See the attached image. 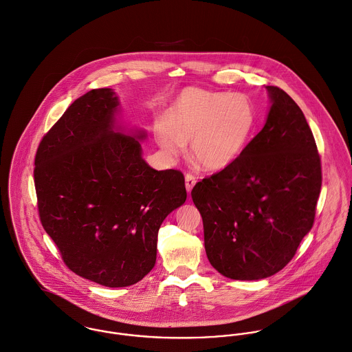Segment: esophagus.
I'll list each match as a JSON object with an SVG mask.
<instances>
[{
	"label": "esophagus",
	"mask_w": 352,
	"mask_h": 352,
	"mask_svg": "<svg viewBox=\"0 0 352 352\" xmlns=\"http://www.w3.org/2000/svg\"><path fill=\"white\" fill-rule=\"evenodd\" d=\"M196 178L192 175V174H186L185 175V186H186V192L190 195L192 193V190H193V188H195V185H196Z\"/></svg>",
	"instance_id": "obj_1"
}]
</instances>
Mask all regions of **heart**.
I'll list each match as a JSON object with an SVG mask.
<instances>
[{"instance_id":"1","label":"heart","mask_w":352,"mask_h":352,"mask_svg":"<svg viewBox=\"0 0 352 352\" xmlns=\"http://www.w3.org/2000/svg\"><path fill=\"white\" fill-rule=\"evenodd\" d=\"M153 136L170 157L181 156L190 144L192 157L208 171L234 164L252 140L257 113L241 94L189 87L170 103Z\"/></svg>"}]
</instances>
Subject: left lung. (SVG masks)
Masks as SVG:
<instances>
[{"label":"left lung","mask_w":352,"mask_h":352,"mask_svg":"<svg viewBox=\"0 0 352 352\" xmlns=\"http://www.w3.org/2000/svg\"><path fill=\"white\" fill-rule=\"evenodd\" d=\"M264 128L241 157L192 190L201 213L212 267L234 280H260L281 271L313 227L321 162L299 106L267 85Z\"/></svg>","instance_id":"left-lung-1"}]
</instances>
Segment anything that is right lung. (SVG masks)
<instances>
[{"label":"right lung","mask_w":352,"mask_h":352,"mask_svg":"<svg viewBox=\"0 0 352 352\" xmlns=\"http://www.w3.org/2000/svg\"><path fill=\"white\" fill-rule=\"evenodd\" d=\"M120 114L114 89L88 91L42 139L34 170L41 221L64 263L113 288L151 272L160 224L186 201L182 173L152 168L146 132Z\"/></svg>","instance_id":"add662e5"}]
</instances>
